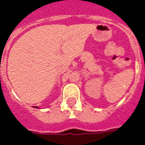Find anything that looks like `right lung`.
<instances>
[{"label": "right lung", "mask_w": 145, "mask_h": 145, "mask_svg": "<svg viewBox=\"0 0 145 145\" xmlns=\"http://www.w3.org/2000/svg\"><path fill=\"white\" fill-rule=\"evenodd\" d=\"M35 108H38V107H36V106H34Z\"/></svg>", "instance_id": "right-lung-1"}]
</instances>
